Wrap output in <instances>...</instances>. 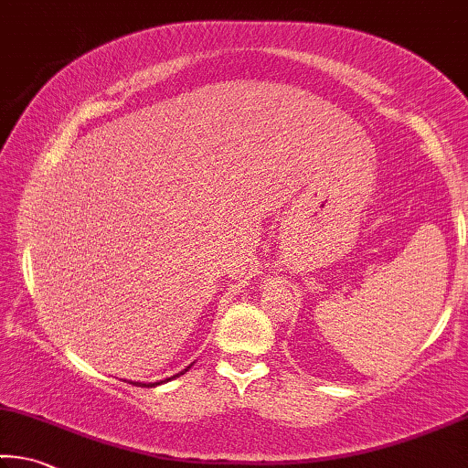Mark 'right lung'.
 <instances>
[{
  "label": "right lung",
  "mask_w": 468,
  "mask_h": 468,
  "mask_svg": "<svg viewBox=\"0 0 468 468\" xmlns=\"http://www.w3.org/2000/svg\"><path fill=\"white\" fill-rule=\"evenodd\" d=\"M185 370H189V367L185 368ZM185 370H181V373H179V375H175V377H181V375H185ZM175 377H168V379H165V381H158V383H135V381H129V383H133V385H139V388H155V385L166 383V381H170V379H175Z\"/></svg>",
  "instance_id": "obj_1"
}]
</instances>
